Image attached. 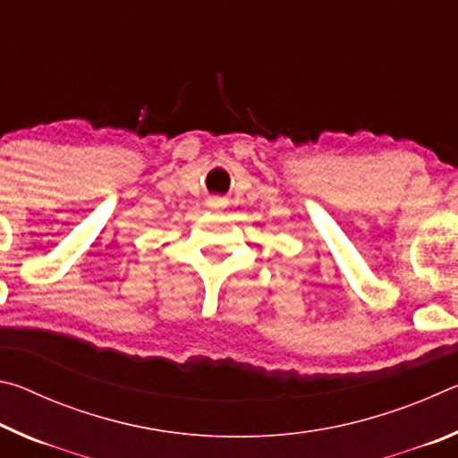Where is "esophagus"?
<instances>
[{
  "label": "esophagus",
  "instance_id": "1",
  "mask_svg": "<svg viewBox=\"0 0 458 458\" xmlns=\"http://www.w3.org/2000/svg\"><path fill=\"white\" fill-rule=\"evenodd\" d=\"M210 206H212V208H220V206H222V201H220V199H212V201H210Z\"/></svg>",
  "mask_w": 458,
  "mask_h": 458
}]
</instances>
